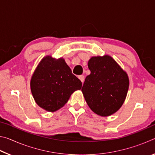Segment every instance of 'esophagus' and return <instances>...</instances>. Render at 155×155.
<instances>
[{"label": "esophagus", "mask_w": 155, "mask_h": 155, "mask_svg": "<svg viewBox=\"0 0 155 155\" xmlns=\"http://www.w3.org/2000/svg\"><path fill=\"white\" fill-rule=\"evenodd\" d=\"M78 78H79V79L81 80V82H82V83H83L84 81H85V77H84L83 75L78 76Z\"/></svg>", "instance_id": "esophagus-1"}]
</instances>
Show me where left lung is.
Segmentation results:
<instances>
[{
  "mask_svg": "<svg viewBox=\"0 0 155 155\" xmlns=\"http://www.w3.org/2000/svg\"><path fill=\"white\" fill-rule=\"evenodd\" d=\"M88 68L91 73L81 89L84 98L97 115H111L124 103L129 85L128 75L109 55L91 57Z\"/></svg>",
  "mask_w": 155,
  "mask_h": 155,
  "instance_id": "left-lung-1",
  "label": "left lung"
}]
</instances>
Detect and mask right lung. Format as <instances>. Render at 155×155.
<instances>
[{
    "label": "right lung",
    "mask_w": 155,
    "mask_h": 155,
    "mask_svg": "<svg viewBox=\"0 0 155 155\" xmlns=\"http://www.w3.org/2000/svg\"><path fill=\"white\" fill-rule=\"evenodd\" d=\"M81 87V81L72 74L65 60L51 56L42 59L31 80V92L36 103L52 112L64 106L71 94Z\"/></svg>",
    "instance_id": "obj_1"
}]
</instances>
